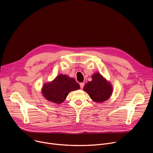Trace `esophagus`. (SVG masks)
I'll return each instance as SVG.
<instances>
[{
  "mask_svg": "<svg viewBox=\"0 0 153 153\" xmlns=\"http://www.w3.org/2000/svg\"><path fill=\"white\" fill-rule=\"evenodd\" d=\"M84 83L83 82H82V83H80V88L82 89L83 88V86H84Z\"/></svg>",
  "mask_w": 153,
  "mask_h": 153,
  "instance_id": "obj_1",
  "label": "esophagus"
}]
</instances>
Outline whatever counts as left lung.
<instances>
[{
    "mask_svg": "<svg viewBox=\"0 0 153 153\" xmlns=\"http://www.w3.org/2000/svg\"><path fill=\"white\" fill-rule=\"evenodd\" d=\"M92 79L91 82L85 84L83 90L96 102L100 103L108 100L113 93L111 85L97 73L92 76Z\"/></svg>",
    "mask_w": 153,
    "mask_h": 153,
    "instance_id": "left-lung-1",
    "label": "left lung"
}]
</instances>
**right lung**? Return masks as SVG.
<instances>
[{"instance_id":"add662e5","label":"right lung","mask_w":153,"mask_h":153,"mask_svg":"<svg viewBox=\"0 0 153 153\" xmlns=\"http://www.w3.org/2000/svg\"><path fill=\"white\" fill-rule=\"evenodd\" d=\"M80 88L74 78L60 74L52 82L43 85L42 94L47 100L57 104L62 103L70 92Z\"/></svg>"}]
</instances>
